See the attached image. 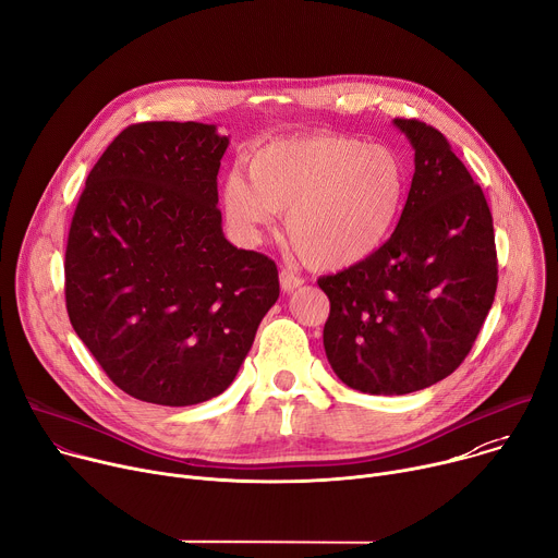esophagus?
<instances>
[{
  "instance_id": "obj_1",
  "label": "esophagus",
  "mask_w": 558,
  "mask_h": 558,
  "mask_svg": "<svg viewBox=\"0 0 558 558\" xmlns=\"http://www.w3.org/2000/svg\"><path fill=\"white\" fill-rule=\"evenodd\" d=\"M279 283H281V290H283V292H292V290H296L299 286L304 283V279L299 277L292 268H281V272H279Z\"/></svg>"
}]
</instances>
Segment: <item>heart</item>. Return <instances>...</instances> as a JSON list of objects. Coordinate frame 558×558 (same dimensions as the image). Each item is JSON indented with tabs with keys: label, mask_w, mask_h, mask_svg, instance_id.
Wrapping results in <instances>:
<instances>
[{
	"label": "heart",
	"mask_w": 558,
	"mask_h": 558,
	"mask_svg": "<svg viewBox=\"0 0 558 558\" xmlns=\"http://www.w3.org/2000/svg\"><path fill=\"white\" fill-rule=\"evenodd\" d=\"M250 181L232 171L223 207L243 239H259L288 211L292 250L315 268L364 262L396 226L407 177L393 151L353 138L272 141L247 156Z\"/></svg>",
	"instance_id": "obj_1"
}]
</instances>
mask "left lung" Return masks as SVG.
I'll return each instance as SVG.
<instances>
[{"instance_id": "left-lung-1", "label": "left lung", "mask_w": 558, "mask_h": 558, "mask_svg": "<svg viewBox=\"0 0 558 558\" xmlns=\"http://www.w3.org/2000/svg\"><path fill=\"white\" fill-rule=\"evenodd\" d=\"M415 149V174L391 239L317 283L330 302L326 357L347 387L371 396L422 391L469 355L494 304V221L436 126L396 118Z\"/></svg>"}]
</instances>
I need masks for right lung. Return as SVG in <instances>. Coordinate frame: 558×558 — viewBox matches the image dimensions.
Listing matches in <instances>:
<instances>
[{"mask_svg": "<svg viewBox=\"0 0 558 558\" xmlns=\"http://www.w3.org/2000/svg\"><path fill=\"white\" fill-rule=\"evenodd\" d=\"M228 145L214 124H130L73 211L71 326L136 400L190 407L221 396L279 296L275 262L223 236L217 174Z\"/></svg>", "mask_w": 558, "mask_h": 558, "instance_id": "1", "label": "right lung"}]
</instances>
